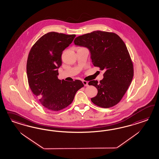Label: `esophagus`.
<instances>
[{"instance_id":"obj_1","label":"esophagus","mask_w":159,"mask_h":159,"mask_svg":"<svg viewBox=\"0 0 159 159\" xmlns=\"http://www.w3.org/2000/svg\"><path fill=\"white\" fill-rule=\"evenodd\" d=\"M83 83L85 86H88V82L86 81V80H83Z\"/></svg>"}]
</instances>
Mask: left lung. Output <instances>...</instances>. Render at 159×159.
Here are the masks:
<instances>
[{"instance_id": "left-lung-1", "label": "left lung", "mask_w": 159, "mask_h": 159, "mask_svg": "<svg viewBox=\"0 0 159 159\" xmlns=\"http://www.w3.org/2000/svg\"><path fill=\"white\" fill-rule=\"evenodd\" d=\"M76 45L88 48L94 66L104 70L100 82L92 80L89 85L96 87L97 96L91 98L96 106L110 108L117 104L130 86L134 66L126 45L114 33L94 31L75 39Z\"/></svg>"}]
</instances>
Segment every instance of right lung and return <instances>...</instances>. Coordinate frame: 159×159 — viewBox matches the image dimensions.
<instances>
[{
  "instance_id": "obj_1",
  "label": "right lung",
  "mask_w": 159,
  "mask_h": 159,
  "mask_svg": "<svg viewBox=\"0 0 159 159\" xmlns=\"http://www.w3.org/2000/svg\"><path fill=\"white\" fill-rule=\"evenodd\" d=\"M75 37V34L48 33L30 51L27 62L29 86L39 102L49 110L58 111L67 107L76 92L84 86L79 80L70 82L58 78L63 51Z\"/></svg>"
}]
</instances>
